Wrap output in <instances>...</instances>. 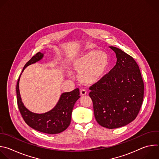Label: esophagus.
<instances>
[{
  "instance_id": "34e87169",
  "label": "esophagus",
  "mask_w": 159,
  "mask_h": 159,
  "mask_svg": "<svg viewBox=\"0 0 159 159\" xmlns=\"http://www.w3.org/2000/svg\"><path fill=\"white\" fill-rule=\"evenodd\" d=\"M86 94H87V90H86L85 89H80V94H81L82 96H84V95H85Z\"/></svg>"
}]
</instances>
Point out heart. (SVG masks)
I'll return each instance as SVG.
<instances>
[{"label": "heart", "mask_w": 159, "mask_h": 159, "mask_svg": "<svg viewBox=\"0 0 159 159\" xmlns=\"http://www.w3.org/2000/svg\"><path fill=\"white\" fill-rule=\"evenodd\" d=\"M108 55L102 51L93 50L85 53L74 63V69L81 71L80 80L88 84L97 82L109 65Z\"/></svg>", "instance_id": "b5f03b06"}]
</instances>
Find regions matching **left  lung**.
<instances>
[{"mask_svg": "<svg viewBox=\"0 0 159 159\" xmlns=\"http://www.w3.org/2000/svg\"><path fill=\"white\" fill-rule=\"evenodd\" d=\"M109 48L116 53V64L89 87V96L97 122L114 129L126 126L137 118L143 99L144 84L133 58L116 47Z\"/></svg>", "mask_w": 159, "mask_h": 159, "instance_id": "obj_1", "label": "left lung"}]
</instances>
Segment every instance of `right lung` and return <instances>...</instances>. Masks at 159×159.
<instances>
[{"label": "right lung", "mask_w": 159, "mask_h": 159, "mask_svg": "<svg viewBox=\"0 0 159 159\" xmlns=\"http://www.w3.org/2000/svg\"><path fill=\"white\" fill-rule=\"evenodd\" d=\"M43 55V53H37L26 63L22 72L28 66L41 60ZM20 75L21 74L16 85L17 101L19 111L26 124L34 129L51 134L60 133L65 130L70 124L74 104L80 97L79 89L77 88L71 92L62 93L57 104L52 110L38 114L28 110L22 102L19 88Z\"/></svg>", "instance_id": "right-lung-1"}]
</instances>
